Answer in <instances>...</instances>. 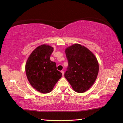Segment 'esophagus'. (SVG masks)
<instances>
[{
	"label": "esophagus",
	"mask_w": 123,
	"mask_h": 123,
	"mask_svg": "<svg viewBox=\"0 0 123 123\" xmlns=\"http://www.w3.org/2000/svg\"><path fill=\"white\" fill-rule=\"evenodd\" d=\"M61 73H62V75H64V71H63V70H62V71H61Z\"/></svg>",
	"instance_id": "esophagus-1"
}]
</instances>
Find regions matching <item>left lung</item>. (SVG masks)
<instances>
[{"mask_svg":"<svg viewBox=\"0 0 123 123\" xmlns=\"http://www.w3.org/2000/svg\"><path fill=\"white\" fill-rule=\"evenodd\" d=\"M68 61L64 77L79 93L88 90L95 82L99 71L96 57L84 46L75 44L66 49Z\"/></svg>","mask_w":123,"mask_h":123,"instance_id":"obj_1","label":"left lung"}]
</instances>
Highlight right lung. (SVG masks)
Listing matches in <instances>:
<instances>
[{"mask_svg": "<svg viewBox=\"0 0 123 123\" xmlns=\"http://www.w3.org/2000/svg\"><path fill=\"white\" fill-rule=\"evenodd\" d=\"M53 51L51 46L43 44L34 50L28 57L25 71L28 81L32 87L43 93L50 92L61 78L56 63L50 60Z\"/></svg>", "mask_w": 123, "mask_h": 123, "instance_id": "right-lung-1", "label": "right lung"}]
</instances>
